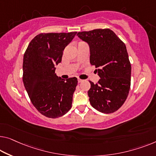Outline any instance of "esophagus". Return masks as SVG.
<instances>
[{"instance_id": "obj_1", "label": "esophagus", "mask_w": 156, "mask_h": 156, "mask_svg": "<svg viewBox=\"0 0 156 156\" xmlns=\"http://www.w3.org/2000/svg\"><path fill=\"white\" fill-rule=\"evenodd\" d=\"M83 81V80H82V79L78 78V83H82Z\"/></svg>"}]
</instances>
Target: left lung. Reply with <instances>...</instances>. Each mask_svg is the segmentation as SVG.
<instances>
[{"mask_svg": "<svg viewBox=\"0 0 156 156\" xmlns=\"http://www.w3.org/2000/svg\"><path fill=\"white\" fill-rule=\"evenodd\" d=\"M77 36L89 45L90 64L100 77L96 84L90 81V104L101 113L115 112L126 100L130 88L131 64L126 46L109 29L78 32Z\"/></svg>", "mask_w": 156, "mask_h": 156, "instance_id": "1", "label": "left lung"}]
</instances>
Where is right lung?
Returning <instances> with one entry per match:
<instances>
[{
	"label": "right lung",
	"mask_w": 156,
	"mask_h": 156,
	"mask_svg": "<svg viewBox=\"0 0 156 156\" xmlns=\"http://www.w3.org/2000/svg\"><path fill=\"white\" fill-rule=\"evenodd\" d=\"M77 32L40 34L28 45L23 59V83L36 108L48 118L61 117L71 108L76 77L62 79L56 65Z\"/></svg>",
	"instance_id": "add662e5"
}]
</instances>
